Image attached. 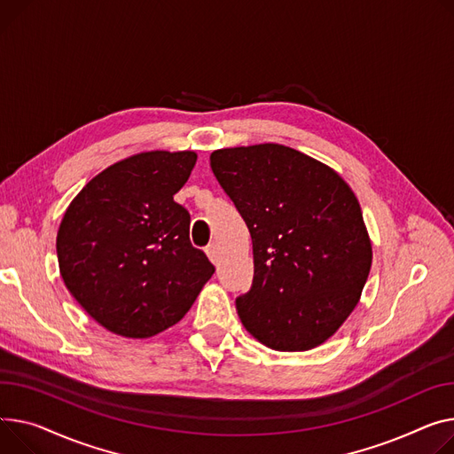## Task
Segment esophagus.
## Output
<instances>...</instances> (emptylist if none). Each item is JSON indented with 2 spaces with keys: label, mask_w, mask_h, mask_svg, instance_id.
Segmentation results:
<instances>
[{
  "label": "esophagus",
  "mask_w": 454,
  "mask_h": 454,
  "mask_svg": "<svg viewBox=\"0 0 454 454\" xmlns=\"http://www.w3.org/2000/svg\"><path fill=\"white\" fill-rule=\"evenodd\" d=\"M206 255L209 257V261L214 262V264L217 262L219 255H217V245H215V243H211V245H207V247H206Z\"/></svg>",
  "instance_id": "obj_1"
}]
</instances>
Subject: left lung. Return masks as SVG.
I'll list each match as a JSON object with an SVG mask.
<instances>
[{"mask_svg":"<svg viewBox=\"0 0 454 454\" xmlns=\"http://www.w3.org/2000/svg\"><path fill=\"white\" fill-rule=\"evenodd\" d=\"M209 166L252 235L254 281L235 299L240 321L274 350L321 345L371 271L356 195L334 169L279 144L217 149Z\"/></svg>","mask_w":454,"mask_h":454,"instance_id":"1","label":"left lung"}]
</instances>
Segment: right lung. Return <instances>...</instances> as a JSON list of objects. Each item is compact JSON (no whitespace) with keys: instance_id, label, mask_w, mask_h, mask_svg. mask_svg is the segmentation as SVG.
Listing matches in <instances>:
<instances>
[{"instance_id":"right-lung-1","label":"right lung","mask_w":454,"mask_h":454,"mask_svg":"<svg viewBox=\"0 0 454 454\" xmlns=\"http://www.w3.org/2000/svg\"><path fill=\"white\" fill-rule=\"evenodd\" d=\"M193 151H149L89 180L56 237L59 274L82 309L114 334L149 338L192 309L215 266L190 240L173 195Z\"/></svg>"}]
</instances>
